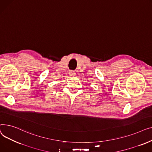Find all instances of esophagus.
<instances>
[{
	"instance_id": "34e87169",
	"label": "esophagus",
	"mask_w": 152,
	"mask_h": 152,
	"mask_svg": "<svg viewBox=\"0 0 152 152\" xmlns=\"http://www.w3.org/2000/svg\"><path fill=\"white\" fill-rule=\"evenodd\" d=\"M69 74L70 76H75V75H76V73L75 71H70L69 72Z\"/></svg>"
}]
</instances>
